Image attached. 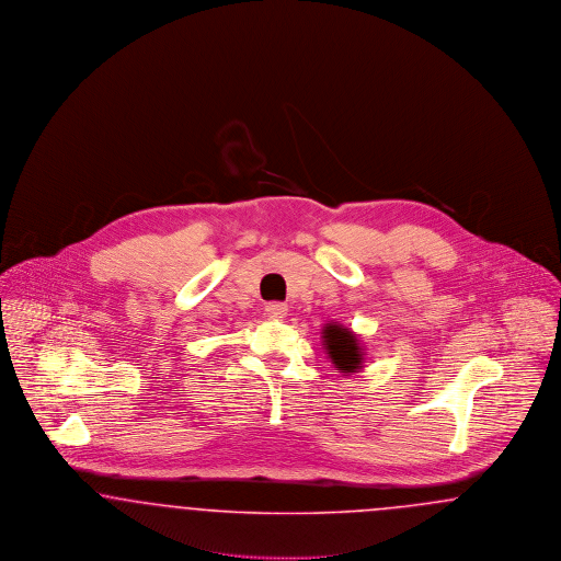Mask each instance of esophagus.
Returning a JSON list of instances; mask_svg holds the SVG:
<instances>
[{
  "instance_id": "34e87169",
  "label": "esophagus",
  "mask_w": 561,
  "mask_h": 561,
  "mask_svg": "<svg viewBox=\"0 0 561 561\" xmlns=\"http://www.w3.org/2000/svg\"><path fill=\"white\" fill-rule=\"evenodd\" d=\"M265 313H267L268 318H273V320H282L288 313V305L286 302H267L265 305Z\"/></svg>"
}]
</instances>
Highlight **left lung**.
<instances>
[{
  "label": "left lung",
  "instance_id": "left-lung-1",
  "mask_svg": "<svg viewBox=\"0 0 561 561\" xmlns=\"http://www.w3.org/2000/svg\"><path fill=\"white\" fill-rule=\"evenodd\" d=\"M321 339L328 351L330 362L334 364V368H339L341 373L351 374L362 370L364 366V348L362 343L357 341V334H353L348 328L332 321L325 323L321 330Z\"/></svg>",
  "mask_w": 561,
  "mask_h": 561
}]
</instances>
